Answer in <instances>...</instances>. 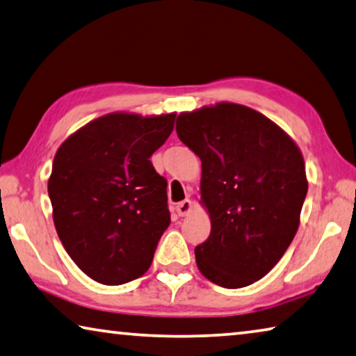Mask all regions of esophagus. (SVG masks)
Returning a JSON list of instances; mask_svg holds the SVG:
<instances>
[{"label": "esophagus", "mask_w": 356, "mask_h": 356, "mask_svg": "<svg viewBox=\"0 0 356 356\" xmlns=\"http://www.w3.org/2000/svg\"><path fill=\"white\" fill-rule=\"evenodd\" d=\"M191 209H193V202H191L190 200H184V201H180L179 204L176 206V211H177V213H179L180 217L188 216Z\"/></svg>", "instance_id": "obj_1"}]
</instances>
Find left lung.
Here are the masks:
<instances>
[{
	"instance_id": "obj_1",
	"label": "left lung",
	"mask_w": 356,
	"mask_h": 356,
	"mask_svg": "<svg viewBox=\"0 0 356 356\" xmlns=\"http://www.w3.org/2000/svg\"><path fill=\"white\" fill-rule=\"evenodd\" d=\"M179 139L201 160L211 234L196 245L201 274L225 289L266 275L289 249L307 195L298 145L250 107L220 103L177 117Z\"/></svg>"
}]
</instances>
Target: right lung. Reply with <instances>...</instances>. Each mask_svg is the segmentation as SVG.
Returning a JSON list of instances; mask_svg holds the SVG:
<instances>
[{
  "label": "right lung",
  "instance_id": "1",
  "mask_svg": "<svg viewBox=\"0 0 356 356\" xmlns=\"http://www.w3.org/2000/svg\"><path fill=\"white\" fill-rule=\"evenodd\" d=\"M176 114H107L60 145L49 198L61 244L88 277L122 285L150 268L171 223L166 179L149 158L165 144Z\"/></svg>",
  "mask_w": 356,
  "mask_h": 356
}]
</instances>
